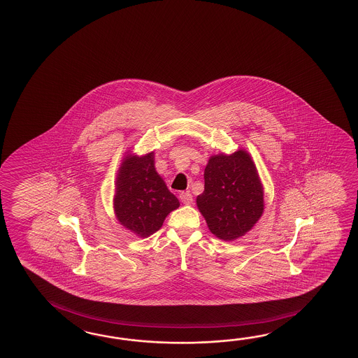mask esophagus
Wrapping results in <instances>:
<instances>
[{"instance_id":"34e87169","label":"esophagus","mask_w":358,"mask_h":358,"mask_svg":"<svg viewBox=\"0 0 358 358\" xmlns=\"http://www.w3.org/2000/svg\"><path fill=\"white\" fill-rule=\"evenodd\" d=\"M180 201L185 203V205H191L193 203V196L191 194V192H182L180 196H179Z\"/></svg>"}]
</instances>
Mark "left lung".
Listing matches in <instances>:
<instances>
[{
    "label": "left lung",
    "mask_w": 358,
    "mask_h": 358,
    "mask_svg": "<svg viewBox=\"0 0 358 358\" xmlns=\"http://www.w3.org/2000/svg\"><path fill=\"white\" fill-rule=\"evenodd\" d=\"M205 189L197 206L216 237L232 241L250 231L264 210L257 169L245 150L217 155L205 169Z\"/></svg>",
    "instance_id": "left-lung-1"
}]
</instances>
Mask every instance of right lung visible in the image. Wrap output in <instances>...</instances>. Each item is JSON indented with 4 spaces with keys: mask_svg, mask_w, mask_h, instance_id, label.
Returning <instances> with one entry per match:
<instances>
[{
    "mask_svg": "<svg viewBox=\"0 0 358 358\" xmlns=\"http://www.w3.org/2000/svg\"><path fill=\"white\" fill-rule=\"evenodd\" d=\"M116 184L117 219L141 237L157 232L167 214L179 208V201L155 169L153 152L143 157H126Z\"/></svg>",
    "mask_w": 358,
    "mask_h": 358,
    "instance_id": "add662e5",
    "label": "right lung"
}]
</instances>
